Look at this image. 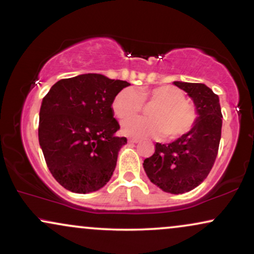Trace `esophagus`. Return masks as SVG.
<instances>
[{
  "instance_id": "obj_1",
  "label": "esophagus",
  "mask_w": 254,
  "mask_h": 254,
  "mask_svg": "<svg viewBox=\"0 0 254 254\" xmlns=\"http://www.w3.org/2000/svg\"><path fill=\"white\" fill-rule=\"evenodd\" d=\"M139 142V139H137V138H129V143H138Z\"/></svg>"
}]
</instances>
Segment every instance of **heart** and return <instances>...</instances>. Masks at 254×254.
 Masks as SVG:
<instances>
[{"mask_svg": "<svg viewBox=\"0 0 254 254\" xmlns=\"http://www.w3.org/2000/svg\"><path fill=\"white\" fill-rule=\"evenodd\" d=\"M143 104L151 105L149 117H132L122 124L124 134L131 137H162L177 139L190 131L197 121V112L182 90L172 85H160L152 89H122L112 99L114 115L124 120L142 110Z\"/></svg>", "mask_w": 254, "mask_h": 254, "instance_id": "1", "label": "heart"}]
</instances>
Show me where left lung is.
I'll return each mask as SVG.
<instances>
[{
	"label": "left lung",
	"mask_w": 254,
	"mask_h": 254,
	"mask_svg": "<svg viewBox=\"0 0 254 254\" xmlns=\"http://www.w3.org/2000/svg\"><path fill=\"white\" fill-rule=\"evenodd\" d=\"M188 92L198 117L193 127L170 144L156 143L143 166L153 184L169 193L193 190L207 177L217 158L221 136L219 97L203 83L173 82Z\"/></svg>",
	"instance_id": "left-lung-1"
}]
</instances>
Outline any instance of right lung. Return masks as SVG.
<instances>
[{
	"mask_svg": "<svg viewBox=\"0 0 254 254\" xmlns=\"http://www.w3.org/2000/svg\"><path fill=\"white\" fill-rule=\"evenodd\" d=\"M130 83L84 73L55 83L40 110L38 140L53 177L66 190L89 193L110 181L127 138L115 136L112 99Z\"/></svg>",
	"mask_w": 254,
	"mask_h": 254,
	"instance_id": "obj_1",
	"label": "right lung"
}]
</instances>
